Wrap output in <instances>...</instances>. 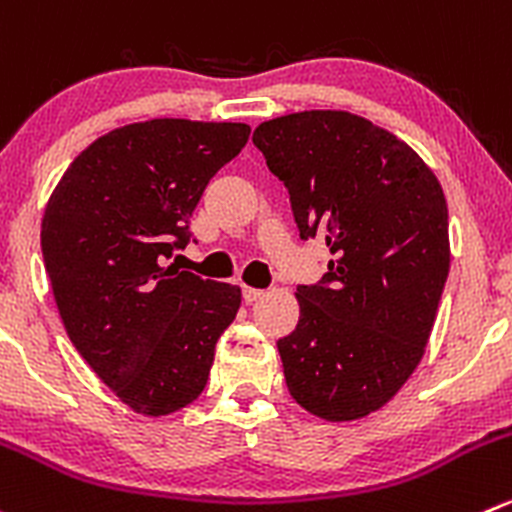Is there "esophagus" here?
Returning a JSON list of instances; mask_svg holds the SVG:
<instances>
[{
	"mask_svg": "<svg viewBox=\"0 0 512 512\" xmlns=\"http://www.w3.org/2000/svg\"><path fill=\"white\" fill-rule=\"evenodd\" d=\"M262 295H265V290H257V287H247V285L242 287V297H245L247 305H252V302H257Z\"/></svg>",
	"mask_w": 512,
	"mask_h": 512,
	"instance_id": "34e87169",
	"label": "esophagus"
}]
</instances>
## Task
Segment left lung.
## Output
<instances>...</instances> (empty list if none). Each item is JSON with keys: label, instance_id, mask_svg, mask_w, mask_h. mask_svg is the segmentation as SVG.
<instances>
[{"label": "left lung", "instance_id": "1", "mask_svg": "<svg viewBox=\"0 0 512 512\" xmlns=\"http://www.w3.org/2000/svg\"><path fill=\"white\" fill-rule=\"evenodd\" d=\"M290 192L302 240L332 252L297 285L300 320L277 340L287 390L330 423L375 413L423 357L450 270L448 205L393 132L337 109L262 122L252 135Z\"/></svg>", "mask_w": 512, "mask_h": 512}]
</instances>
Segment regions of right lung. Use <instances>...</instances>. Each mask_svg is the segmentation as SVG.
Here are the masks:
<instances>
[{"instance_id":"1","label":"right lung","mask_w":512,"mask_h":512,"mask_svg":"<svg viewBox=\"0 0 512 512\" xmlns=\"http://www.w3.org/2000/svg\"><path fill=\"white\" fill-rule=\"evenodd\" d=\"M242 122L150 119L94 140L62 175L42 255L67 335L104 385L142 415L205 390L242 292L170 265L190 242L207 182L240 155Z\"/></svg>"}]
</instances>
